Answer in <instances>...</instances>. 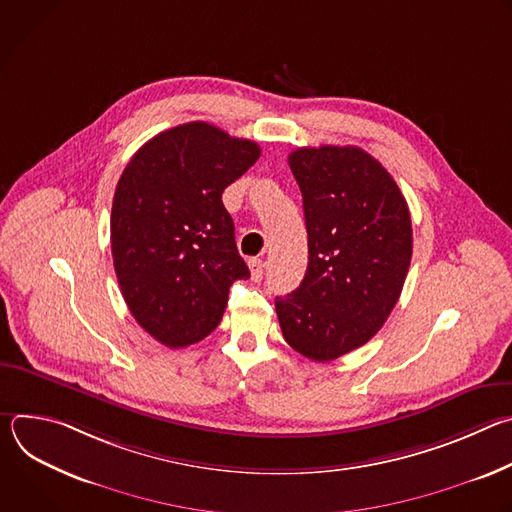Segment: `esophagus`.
Segmentation results:
<instances>
[{"label": "esophagus", "instance_id": "esophagus-1", "mask_svg": "<svg viewBox=\"0 0 512 512\" xmlns=\"http://www.w3.org/2000/svg\"><path fill=\"white\" fill-rule=\"evenodd\" d=\"M263 261L261 259H249V269H251V279L253 281H261L263 277Z\"/></svg>", "mask_w": 512, "mask_h": 512}]
</instances>
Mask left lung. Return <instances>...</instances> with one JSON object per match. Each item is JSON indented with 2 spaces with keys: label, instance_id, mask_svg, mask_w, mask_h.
Returning a JSON list of instances; mask_svg holds the SVG:
<instances>
[{
  "label": "left lung",
  "instance_id": "left-lung-1",
  "mask_svg": "<svg viewBox=\"0 0 512 512\" xmlns=\"http://www.w3.org/2000/svg\"><path fill=\"white\" fill-rule=\"evenodd\" d=\"M308 269L275 298L285 342L316 362L367 344L393 312L413 253L411 214L397 182L354 145L298 148Z\"/></svg>",
  "mask_w": 512,
  "mask_h": 512
}]
</instances>
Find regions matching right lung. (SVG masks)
Instances as JSON below:
<instances>
[{
	"label": "right lung",
	"instance_id": "add662e5",
	"mask_svg": "<svg viewBox=\"0 0 512 512\" xmlns=\"http://www.w3.org/2000/svg\"><path fill=\"white\" fill-rule=\"evenodd\" d=\"M259 156L255 141L192 121L143 143L117 182V281L137 324L168 348L208 336L225 314L231 285L249 277L223 192Z\"/></svg>",
	"mask_w": 512,
	"mask_h": 512
}]
</instances>
